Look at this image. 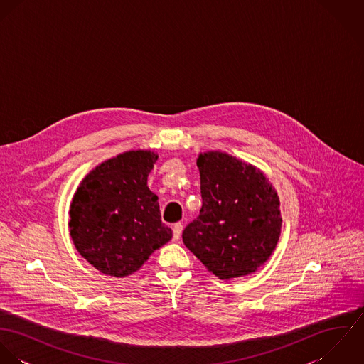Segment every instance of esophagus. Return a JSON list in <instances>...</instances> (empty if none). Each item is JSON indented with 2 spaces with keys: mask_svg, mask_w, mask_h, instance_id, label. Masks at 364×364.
I'll list each match as a JSON object with an SVG mask.
<instances>
[{
  "mask_svg": "<svg viewBox=\"0 0 364 364\" xmlns=\"http://www.w3.org/2000/svg\"><path fill=\"white\" fill-rule=\"evenodd\" d=\"M182 230H183L182 223H176V224H173V227H172V238H173L175 241H178V240L181 238Z\"/></svg>",
  "mask_w": 364,
  "mask_h": 364,
  "instance_id": "esophagus-1",
  "label": "esophagus"
}]
</instances>
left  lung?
I'll list each match as a JSON object with an SVG mask.
<instances>
[{
	"label": "left lung",
	"mask_w": 364,
	"mask_h": 364,
	"mask_svg": "<svg viewBox=\"0 0 364 364\" xmlns=\"http://www.w3.org/2000/svg\"><path fill=\"white\" fill-rule=\"evenodd\" d=\"M203 205L182 232L183 244L220 279L250 274L279 241L280 202L255 166L218 151L198 158Z\"/></svg>",
	"instance_id": "left-lung-1"
}]
</instances>
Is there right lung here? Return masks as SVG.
Returning a JSON list of instances; mask_svg holds the SVG:
<instances>
[{"label":"right lung","mask_w":364,"mask_h":364,"mask_svg":"<svg viewBox=\"0 0 364 364\" xmlns=\"http://www.w3.org/2000/svg\"><path fill=\"white\" fill-rule=\"evenodd\" d=\"M156 158L141 150L110 158L84 178L73 198V242L105 274H132L172 238L161 221L158 198L147 186Z\"/></svg>","instance_id":"obj_1"}]
</instances>
